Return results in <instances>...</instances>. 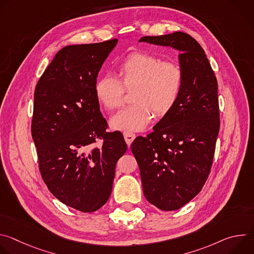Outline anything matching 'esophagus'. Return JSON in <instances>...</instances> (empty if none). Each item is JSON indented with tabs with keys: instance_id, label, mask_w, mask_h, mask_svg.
<instances>
[{
	"instance_id": "esophagus-1",
	"label": "esophagus",
	"mask_w": 254,
	"mask_h": 254,
	"mask_svg": "<svg viewBox=\"0 0 254 254\" xmlns=\"http://www.w3.org/2000/svg\"><path fill=\"white\" fill-rule=\"evenodd\" d=\"M124 136H125V140H126V142L128 144H129L132 142V140L135 138V134L133 133V132H131V131H125L124 132Z\"/></svg>"
}]
</instances>
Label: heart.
Returning <instances> with one entry per match:
<instances>
[{
  "instance_id": "obj_1",
  "label": "heart",
  "mask_w": 254,
  "mask_h": 254,
  "mask_svg": "<svg viewBox=\"0 0 254 254\" xmlns=\"http://www.w3.org/2000/svg\"><path fill=\"white\" fill-rule=\"evenodd\" d=\"M119 78L111 72L97 77L94 91L100 103L110 111L119 108L125 96V85L134 86L133 102L125 106L113 119L118 129L140 130L153 118L168 114L177 102L184 83V72L177 62L163 61L159 56L133 52L120 63Z\"/></svg>"
}]
</instances>
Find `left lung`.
<instances>
[{
  "label": "left lung",
  "mask_w": 254,
  "mask_h": 254,
  "mask_svg": "<svg viewBox=\"0 0 254 254\" xmlns=\"http://www.w3.org/2000/svg\"><path fill=\"white\" fill-rule=\"evenodd\" d=\"M139 42L181 52L184 83L177 102L151 133L135 137L130 146L144 197L173 211L199 194L210 174L220 128L218 83L203 48L189 34L144 36Z\"/></svg>",
  "instance_id": "obj_1"
}]
</instances>
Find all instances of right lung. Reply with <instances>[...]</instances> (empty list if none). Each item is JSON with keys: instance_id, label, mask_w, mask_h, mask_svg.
I'll use <instances>...</instances> for the list:
<instances>
[{"instance_id": "obj_1", "label": "right lung", "mask_w": 254, "mask_h": 254, "mask_svg": "<svg viewBox=\"0 0 254 254\" xmlns=\"http://www.w3.org/2000/svg\"><path fill=\"white\" fill-rule=\"evenodd\" d=\"M117 43L62 48L34 93L31 132L42 179L59 201L84 213L110 198L117 163L127 150L121 131H106L94 91L101 65Z\"/></svg>"}]
</instances>
